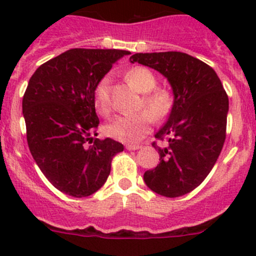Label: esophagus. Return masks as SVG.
Masks as SVG:
<instances>
[{"mask_svg":"<svg viewBox=\"0 0 256 256\" xmlns=\"http://www.w3.org/2000/svg\"><path fill=\"white\" fill-rule=\"evenodd\" d=\"M141 146H138V144H126V148L128 150V151H135V150H138Z\"/></svg>","mask_w":256,"mask_h":256,"instance_id":"esophagus-1","label":"esophagus"}]
</instances>
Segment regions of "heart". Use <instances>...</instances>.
I'll list each match as a JSON object with an SVG mask.
<instances>
[{"label":"heart","mask_w":256,"mask_h":256,"mask_svg":"<svg viewBox=\"0 0 256 256\" xmlns=\"http://www.w3.org/2000/svg\"><path fill=\"white\" fill-rule=\"evenodd\" d=\"M128 84L142 95L144 112L135 115H118L112 118L105 126V134L116 141L125 144H136L142 140L151 128L152 118L162 120L168 115L174 105V99L170 90L156 88L157 78L150 69L135 66L125 76ZM94 102L98 112H109V78H102L98 82L94 92Z\"/></svg>","instance_id":"1"}]
</instances>
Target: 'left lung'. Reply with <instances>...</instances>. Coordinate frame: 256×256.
<instances>
[{"instance_id":"1","label":"left lung","mask_w":256,"mask_h":256,"mask_svg":"<svg viewBox=\"0 0 256 256\" xmlns=\"http://www.w3.org/2000/svg\"><path fill=\"white\" fill-rule=\"evenodd\" d=\"M130 62L161 73L174 92L168 120L154 135L167 144H152L160 164L144 172V183L164 197L187 194L204 180L223 148L228 95L213 68L186 53H136Z\"/></svg>"}]
</instances>
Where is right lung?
Masks as SVG:
<instances>
[{"label": "right lung", "instance_id": "1", "mask_svg": "<svg viewBox=\"0 0 256 256\" xmlns=\"http://www.w3.org/2000/svg\"><path fill=\"white\" fill-rule=\"evenodd\" d=\"M128 50L74 48L30 76L22 100L27 142L49 182L66 194L88 197L104 186L124 144L99 140L94 92Z\"/></svg>", "mask_w": 256, "mask_h": 256}]
</instances>
